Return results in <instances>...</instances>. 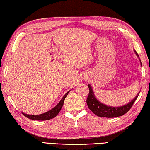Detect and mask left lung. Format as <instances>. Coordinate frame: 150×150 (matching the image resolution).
I'll use <instances>...</instances> for the list:
<instances>
[{"instance_id":"8db88e82","label":"left lung","mask_w":150,"mask_h":150,"mask_svg":"<svg viewBox=\"0 0 150 150\" xmlns=\"http://www.w3.org/2000/svg\"><path fill=\"white\" fill-rule=\"evenodd\" d=\"M134 52H135L137 56L139 57L138 53L135 50H134ZM139 61H140V59H139ZM88 87L89 88V93H88L87 99V106L95 115L99 116V117L115 118L124 115V114L128 112L129 110L131 108L134 103L135 102L137 98H138L139 93H138L136 97L132 100H131V102L127 103L126 105H124L122 106H118V107H113V106L104 105L102 103H100V101H98L96 98L95 95H94V92L91 85H88Z\"/></svg>"}]
</instances>
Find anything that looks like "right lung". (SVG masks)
<instances>
[{"mask_svg": "<svg viewBox=\"0 0 150 150\" xmlns=\"http://www.w3.org/2000/svg\"><path fill=\"white\" fill-rule=\"evenodd\" d=\"M69 91L68 92L65 94V95L63 96V97L62 98V100L59 101V103L57 104V105L55 106L54 108H53L52 110L46 112L44 114H41V115H27V114H23V115L26 116L28 118L31 119V120H50V119H52L55 118L56 116L58 113L59 112L61 109H62V106L63 105V103H64L65 98L66 96L68 95V93H69Z\"/></svg>", "mask_w": 150, "mask_h": 150, "instance_id": "obj_1", "label": "right lung"}]
</instances>
